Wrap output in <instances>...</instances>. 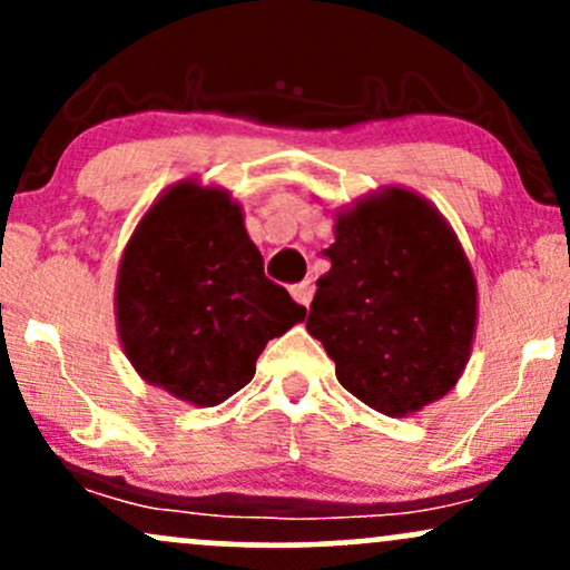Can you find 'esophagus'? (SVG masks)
Instances as JSON below:
<instances>
[{"label":"esophagus","mask_w":570,"mask_h":570,"mask_svg":"<svg viewBox=\"0 0 570 570\" xmlns=\"http://www.w3.org/2000/svg\"><path fill=\"white\" fill-rule=\"evenodd\" d=\"M292 297H294V303H299V305H311V299H313V284L311 281H303V284H294L292 286Z\"/></svg>","instance_id":"esophagus-1"}]
</instances>
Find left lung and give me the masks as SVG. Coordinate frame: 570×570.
<instances>
[{
    "label": "left lung",
    "mask_w": 570,
    "mask_h": 570,
    "mask_svg": "<svg viewBox=\"0 0 570 570\" xmlns=\"http://www.w3.org/2000/svg\"><path fill=\"white\" fill-rule=\"evenodd\" d=\"M332 267L316 281L307 332L337 381L391 417L455 389L476 335V278L450 222L402 185L335 212Z\"/></svg>",
    "instance_id": "1"
}]
</instances>
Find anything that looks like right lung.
<instances>
[{"label":"right lung","mask_w":570,"mask_h":570,"mask_svg":"<svg viewBox=\"0 0 570 570\" xmlns=\"http://www.w3.org/2000/svg\"><path fill=\"white\" fill-rule=\"evenodd\" d=\"M305 307L263 273L244 208L225 187L181 179L144 212L115 284L117 337L144 383L217 407L254 377L267 340Z\"/></svg>","instance_id":"1"}]
</instances>
